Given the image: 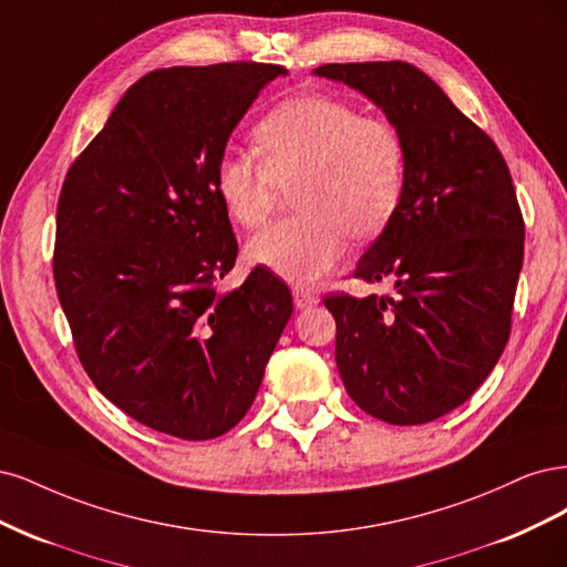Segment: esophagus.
<instances>
[{"mask_svg": "<svg viewBox=\"0 0 567 567\" xmlns=\"http://www.w3.org/2000/svg\"><path fill=\"white\" fill-rule=\"evenodd\" d=\"M291 295H295V306H297L299 310L316 306V303L320 301V299L313 295V291H308V289H295V291H291Z\"/></svg>", "mask_w": 567, "mask_h": 567, "instance_id": "esophagus-1", "label": "esophagus"}]
</instances>
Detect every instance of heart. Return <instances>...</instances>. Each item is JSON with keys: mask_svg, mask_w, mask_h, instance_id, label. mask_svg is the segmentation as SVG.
<instances>
[{"mask_svg": "<svg viewBox=\"0 0 567 567\" xmlns=\"http://www.w3.org/2000/svg\"><path fill=\"white\" fill-rule=\"evenodd\" d=\"M261 159L228 148L214 186L235 224L261 226L280 188L297 186L295 218L270 224L249 243L254 264L291 285H313L349 251L353 237L386 228L405 193L408 151L398 126L322 94L287 99L254 126Z\"/></svg>", "mask_w": 567, "mask_h": 567, "instance_id": "obj_1", "label": "heart"}]
</instances>
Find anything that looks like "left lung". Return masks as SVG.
<instances>
[{"label": "left lung", "mask_w": 567, "mask_h": 567, "mask_svg": "<svg viewBox=\"0 0 567 567\" xmlns=\"http://www.w3.org/2000/svg\"><path fill=\"white\" fill-rule=\"evenodd\" d=\"M398 126L405 193L353 276L389 297H327L337 368L355 405L395 426L426 424L473 395L511 334L525 226L506 162L426 72L405 61L330 63Z\"/></svg>", "instance_id": "1"}]
</instances>
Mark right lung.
Segmentation results:
<instances>
[{
    "label": "right lung",
    "instance_id": "add662e5",
    "mask_svg": "<svg viewBox=\"0 0 567 567\" xmlns=\"http://www.w3.org/2000/svg\"><path fill=\"white\" fill-rule=\"evenodd\" d=\"M278 75L270 63L148 72L61 188L53 280L82 368L122 412L184 441L240 422L291 316L289 287L261 266L216 289L237 240L214 164Z\"/></svg>",
    "mask_w": 567,
    "mask_h": 567
}]
</instances>
